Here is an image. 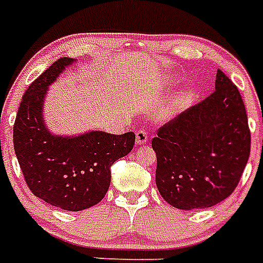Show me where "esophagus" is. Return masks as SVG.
<instances>
[{"mask_svg":"<svg viewBox=\"0 0 263 263\" xmlns=\"http://www.w3.org/2000/svg\"><path fill=\"white\" fill-rule=\"evenodd\" d=\"M147 133L145 130H138L136 133V142L137 145H145L147 142Z\"/></svg>","mask_w":263,"mask_h":263,"instance_id":"34e87169","label":"esophagus"}]
</instances>
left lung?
Segmentation results:
<instances>
[{"label": "left lung", "instance_id": "obj_1", "mask_svg": "<svg viewBox=\"0 0 263 263\" xmlns=\"http://www.w3.org/2000/svg\"><path fill=\"white\" fill-rule=\"evenodd\" d=\"M155 183L170 205L191 211L227 199L250 154V130L240 90L217 69L215 92L158 129Z\"/></svg>", "mask_w": 263, "mask_h": 263}]
</instances>
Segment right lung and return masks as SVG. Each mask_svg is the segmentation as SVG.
Here are the masks:
<instances>
[{
    "label": "right lung",
    "instance_id": "add662e5",
    "mask_svg": "<svg viewBox=\"0 0 263 263\" xmlns=\"http://www.w3.org/2000/svg\"><path fill=\"white\" fill-rule=\"evenodd\" d=\"M75 62L60 58L29 85L13 127L14 152L30 191L66 211H83L103 200L110 184V167L129 154L133 132H89L78 137L53 136L43 122L48 85Z\"/></svg>",
    "mask_w": 263,
    "mask_h": 263
}]
</instances>
